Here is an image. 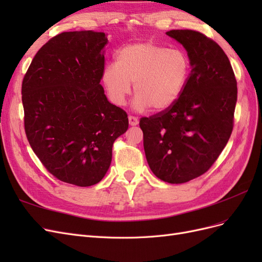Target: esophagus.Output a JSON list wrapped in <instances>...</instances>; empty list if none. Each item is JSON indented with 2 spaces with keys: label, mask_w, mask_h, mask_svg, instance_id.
I'll return each instance as SVG.
<instances>
[{
  "label": "esophagus",
  "mask_w": 262,
  "mask_h": 262,
  "mask_svg": "<svg viewBox=\"0 0 262 262\" xmlns=\"http://www.w3.org/2000/svg\"><path fill=\"white\" fill-rule=\"evenodd\" d=\"M129 123H130V125L139 124V118L134 117V116H129Z\"/></svg>",
  "instance_id": "34e87169"
}]
</instances>
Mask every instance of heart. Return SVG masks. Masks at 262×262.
Wrapping results in <instances>:
<instances>
[{
  "label": "heart",
  "mask_w": 262,
  "mask_h": 262,
  "mask_svg": "<svg viewBox=\"0 0 262 262\" xmlns=\"http://www.w3.org/2000/svg\"><path fill=\"white\" fill-rule=\"evenodd\" d=\"M190 60L185 51L154 42L125 46L116 54L115 64H107L101 82L109 99L123 106L131 93L137 110L152 107L156 112L170 108L181 96L190 75Z\"/></svg>",
  "instance_id": "b5f03b06"
}]
</instances>
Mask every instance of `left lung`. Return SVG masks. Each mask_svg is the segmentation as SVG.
Returning <instances> with one entry per match:
<instances>
[{
    "instance_id": "1",
    "label": "left lung",
    "mask_w": 262,
    "mask_h": 262,
    "mask_svg": "<svg viewBox=\"0 0 262 262\" xmlns=\"http://www.w3.org/2000/svg\"><path fill=\"white\" fill-rule=\"evenodd\" d=\"M166 35L184 46L189 80L170 108L140 119L146 161L154 175L184 184L207 172L227 144L234 125L237 82L227 55L195 30Z\"/></svg>"
}]
</instances>
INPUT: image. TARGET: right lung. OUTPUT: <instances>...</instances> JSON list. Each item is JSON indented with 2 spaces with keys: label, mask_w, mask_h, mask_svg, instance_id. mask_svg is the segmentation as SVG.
<instances>
[{
  "label": "right lung",
  "mask_w": 262,
  "mask_h": 262,
  "mask_svg": "<svg viewBox=\"0 0 262 262\" xmlns=\"http://www.w3.org/2000/svg\"><path fill=\"white\" fill-rule=\"evenodd\" d=\"M107 43L105 33L59 34L36 53L21 84L31 148L55 178L78 187L104 178L114 142L129 126L100 85Z\"/></svg>",
  "instance_id": "1"
}]
</instances>
